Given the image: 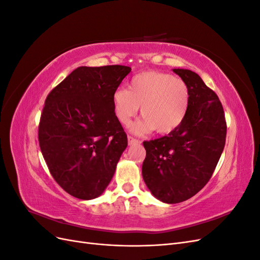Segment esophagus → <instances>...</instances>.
Returning a JSON list of instances; mask_svg holds the SVG:
<instances>
[{
    "instance_id": "obj_1",
    "label": "esophagus",
    "mask_w": 260,
    "mask_h": 260,
    "mask_svg": "<svg viewBox=\"0 0 260 260\" xmlns=\"http://www.w3.org/2000/svg\"><path fill=\"white\" fill-rule=\"evenodd\" d=\"M139 142H140V141L137 140L136 138H133V137H131V136H128V144H129V145L137 144V143H139Z\"/></svg>"
}]
</instances>
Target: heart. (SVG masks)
Here are the masks:
<instances>
[{
	"mask_svg": "<svg viewBox=\"0 0 260 260\" xmlns=\"http://www.w3.org/2000/svg\"><path fill=\"white\" fill-rule=\"evenodd\" d=\"M143 118L132 125V131L145 133L155 129L168 135L185 119L190 106V90L186 82L169 73L148 70L135 76L128 90L117 89L113 94L116 118L128 125L139 111Z\"/></svg>",
	"mask_w": 260,
	"mask_h": 260,
	"instance_id": "obj_1",
	"label": "heart"
}]
</instances>
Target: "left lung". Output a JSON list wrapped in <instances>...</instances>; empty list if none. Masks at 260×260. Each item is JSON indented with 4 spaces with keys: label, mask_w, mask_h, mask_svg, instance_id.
<instances>
[{
    "label": "left lung",
    "mask_w": 260,
    "mask_h": 260,
    "mask_svg": "<svg viewBox=\"0 0 260 260\" xmlns=\"http://www.w3.org/2000/svg\"><path fill=\"white\" fill-rule=\"evenodd\" d=\"M190 90V106L180 127L144 141L142 176L148 190L167 204L191 199L214 174L225 144L226 122L217 94L192 70L174 69Z\"/></svg>",
    "instance_id": "1"
}]
</instances>
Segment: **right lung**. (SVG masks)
I'll use <instances>...</instances> for the list:
<instances>
[{
    "label": "right lung",
    "instance_id": "add662e5",
    "mask_svg": "<svg viewBox=\"0 0 260 260\" xmlns=\"http://www.w3.org/2000/svg\"><path fill=\"white\" fill-rule=\"evenodd\" d=\"M130 72L121 65L78 67L46 96L39 144L52 177L74 198L103 193L128 145L113 94Z\"/></svg>",
    "mask_w": 260,
    "mask_h": 260
}]
</instances>
